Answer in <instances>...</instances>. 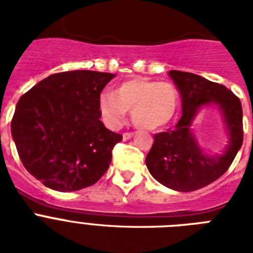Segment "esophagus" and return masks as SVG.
Masks as SVG:
<instances>
[{"instance_id": "obj_1", "label": "esophagus", "mask_w": 253, "mask_h": 253, "mask_svg": "<svg viewBox=\"0 0 253 253\" xmlns=\"http://www.w3.org/2000/svg\"><path fill=\"white\" fill-rule=\"evenodd\" d=\"M134 136V132H125L123 134V140H128V139H131Z\"/></svg>"}]
</instances>
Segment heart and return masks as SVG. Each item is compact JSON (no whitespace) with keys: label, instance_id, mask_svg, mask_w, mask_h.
Returning a JSON list of instances; mask_svg holds the SVG:
<instances>
[{"label":"heart","instance_id":"heart-1","mask_svg":"<svg viewBox=\"0 0 253 253\" xmlns=\"http://www.w3.org/2000/svg\"><path fill=\"white\" fill-rule=\"evenodd\" d=\"M178 101V91L170 83L134 77L119 84L114 93L101 94L99 113L111 128L121 126L127 110H131L136 126L143 130H158L172 121Z\"/></svg>","mask_w":253,"mask_h":253}]
</instances>
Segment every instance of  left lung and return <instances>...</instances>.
Wrapping results in <instances>:
<instances>
[{
	"instance_id": "8db88e82",
	"label": "left lung",
	"mask_w": 253,
	"mask_h": 253,
	"mask_svg": "<svg viewBox=\"0 0 253 253\" xmlns=\"http://www.w3.org/2000/svg\"><path fill=\"white\" fill-rule=\"evenodd\" d=\"M181 95L182 117L174 128L155 135L146 158L155 180L177 192H193L211 184L234 162L243 143V110L240 99L223 85L181 71H169ZM216 104L229 134V146L222 155L209 157L191 132V123L202 106Z\"/></svg>"
}]
</instances>
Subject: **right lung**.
Returning <instances> with one entry per match:
<instances>
[{
    "mask_svg": "<svg viewBox=\"0 0 253 253\" xmlns=\"http://www.w3.org/2000/svg\"><path fill=\"white\" fill-rule=\"evenodd\" d=\"M115 75L68 71L51 75L22 95L11 135L22 164L57 192L95 184L111 163L122 135L101 122L99 95Z\"/></svg>",
    "mask_w": 253,
    "mask_h": 253,
    "instance_id": "right-lung-1",
    "label": "right lung"
}]
</instances>
